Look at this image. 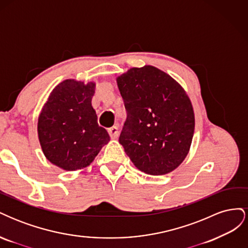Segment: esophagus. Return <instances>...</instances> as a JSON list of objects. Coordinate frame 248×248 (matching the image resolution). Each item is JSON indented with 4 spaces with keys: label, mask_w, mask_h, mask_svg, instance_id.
<instances>
[{
    "label": "esophagus",
    "mask_w": 248,
    "mask_h": 248,
    "mask_svg": "<svg viewBox=\"0 0 248 248\" xmlns=\"http://www.w3.org/2000/svg\"><path fill=\"white\" fill-rule=\"evenodd\" d=\"M108 133H109V136H110V138L112 140L118 139L119 138V134H120L117 126H112V127H110V128H108Z\"/></svg>",
    "instance_id": "1"
}]
</instances>
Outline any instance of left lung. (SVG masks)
<instances>
[{
  "instance_id": "left-lung-1",
  "label": "left lung",
  "mask_w": 248,
  "mask_h": 248,
  "mask_svg": "<svg viewBox=\"0 0 248 248\" xmlns=\"http://www.w3.org/2000/svg\"><path fill=\"white\" fill-rule=\"evenodd\" d=\"M127 119L119 142L140 170L166 175L189 152L194 111L182 86L151 65L132 67L117 78Z\"/></svg>"
}]
</instances>
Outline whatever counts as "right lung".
Here are the masks:
<instances>
[{
  "label": "right lung",
  "instance_id": "obj_1",
  "mask_svg": "<svg viewBox=\"0 0 248 248\" xmlns=\"http://www.w3.org/2000/svg\"><path fill=\"white\" fill-rule=\"evenodd\" d=\"M95 88L94 81L65 79L50 92L40 111L37 131L42 152L60 169L89 167L110 140L97 123L92 107Z\"/></svg>",
  "mask_w": 248,
  "mask_h": 248
}]
</instances>
